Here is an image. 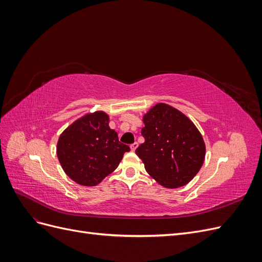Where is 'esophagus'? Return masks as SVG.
Masks as SVG:
<instances>
[{"label": "esophagus", "instance_id": "1", "mask_svg": "<svg viewBox=\"0 0 262 262\" xmlns=\"http://www.w3.org/2000/svg\"><path fill=\"white\" fill-rule=\"evenodd\" d=\"M139 146V144L137 143V142H136V143H133V144H131L130 145V148H131V150H132V152H134V150H136L137 149V147Z\"/></svg>", "mask_w": 262, "mask_h": 262}]
</instances>
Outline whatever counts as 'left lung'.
I'll list each match as a JSON object with an SVG mask.
<instances>
[{
  "label": "left lung",
  "instance_id": "1",
  "mask_svg": "<svg viewBox=\"0 0 262 262\" xmlns=\"http://www.w3.org/2000/svg\"><path fill=\"white\" fill-rule=\"evenodd\" d=\"M142 120L145 141L136 154L148 175L165 188L186 186L204 162L205 144L200 131L185 114L164 102L148 109Z\"/></svg>",
  "mask_w": 262,
  "mask_h": 262
}]
</instances>
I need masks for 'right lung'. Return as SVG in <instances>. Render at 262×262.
Instances as JSON below:
<instances>
[{"instance_id":"add662e5","label":"right lung","mask_w":262,"mask_h":262,"mask_svg":"<svg viewBox=\"0 0 262 262\" xmlns=\"http://www.w3.org/2000/svg\"><path fill=\"white\" fill-rule=\"evenodd\" d=\"M130 147L119 142L102 110L87 113L63 131L57 143L58 160L76 184L94 187L110 175Z\"/></svg>"}]
</instances>
